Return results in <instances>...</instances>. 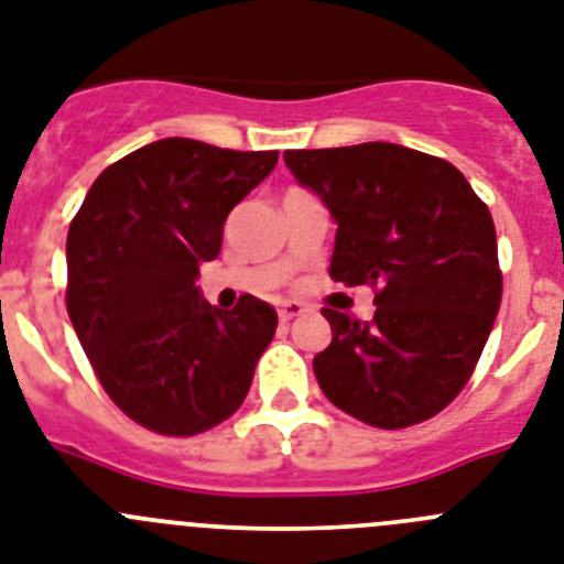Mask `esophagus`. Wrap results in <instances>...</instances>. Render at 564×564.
<instances>
[{"mask_svg": "<svg viewBox=\"0 0 564 564\" xmlns=\"http://www.w3.org/2000/svg\"><path fill=\"white\" fill-rule=\"evenodd\" d=\"M302 314H305V305H302V302H282V305H279V319L282 322H291Z\"/></svg>", "mask_w": 564, "mask_h": 564, "instance_id": "34e87169", "label": "esophagus"}]
</instances>
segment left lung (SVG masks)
Listing matches in <instances>:
<instances>
[{"label":"left lung","mask_w":564,"mask_h":564,"mask_svg":"<svg viewBox=\"0 0 564 564\" xmlns=\"http://www.w3.org/2000/svg\"><path fill=\"white\" fill-rule=\"evenodd\" d=\"M336 223L330 279L377 288L370 322L334 307L314 356L322 393L373 427L416 425L454 402L502 302L497 228L451 162L393 142L285 151Z\"/></svg>","instance_id":"1"}]
</instances>
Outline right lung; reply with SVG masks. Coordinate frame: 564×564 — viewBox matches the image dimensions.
<instances>
[{
    "label": "right lung",
    "mask_w": 564,
    "mask_h": 564,
    "mask_svg": "<svg viewBox=\"0 0 564 564\" xmlns=\"http://www.w3.org/2000/svg\"><path fill=\"white\" fill-rule=\"evenodd\" d=\"M276 159L159 139L105 167L70 223L67 316L108 397L139 425L194 436L248 397L276 311L250 293L219 311L196 276Z\"/></svg>",
    "instance_id": "add662e5"
}]
</instances>
